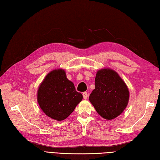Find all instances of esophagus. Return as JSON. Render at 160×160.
I'll use <instances>...</instances> for the list:
<instances>
[{
	"mask_svg": "<svg viewBox=\"0 0 160 160\" xmlns=\"http://www.w3.org/2000/svg\"><path fill=\"white\" fill-rule=\"evenodd\" d=\"M82 95H83V98L84 99H87V97H88V93L87 92H84L82 93Z\"/></svg>",
	"mask_w": 160,
	"mask_h": 160,
	"instance_id": "esophagus-1",
	"label": "esophagus"
}]
</instances>
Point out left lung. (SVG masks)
Instances as JSON below:
<instances>
[{
    "mask_svg": "<svg viewBox=\"0 0 160 160\" xmlns=\"http://www.w3.org/2000/svg\"><path fill=\"white\" fill-rule=\"evenodd\" d=\"M95 88L89 101L97 112L106 120H113L124 112L129 101V91L118 73L112 69L97 72Z\"/></svg>",
    "mask_w": 160,
    "mask_h": 160,
    "instance_id": "left-lung-1",
    "label": "left lung"
}]
</instances>
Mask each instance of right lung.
I'll return each mask as SVG.
<instances>
[{"instance_id":"obj_1","label":"right lung","mask_w":160,"mask_h":160,"mask_svg":"<svg viewBox=\"0 0 160 160\" xmlns=\"http://www.w3.org/2000/svg\"><path fill=\"white\" fill-rule=\"evenodd\" d=\"M62 69L49 72L38 90L37 101L42 112L57 121L67 118L82 99Z\"/></svg>"}]
</instances>
